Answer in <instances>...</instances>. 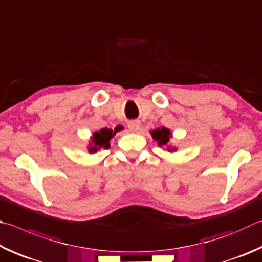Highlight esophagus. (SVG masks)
<instances>
[{
  "label": "esophagus",
  "mask_w": 262,
  "mask_h": 262,
  "mask_svg": "<svg viewBox=\"0 0 262 262\" xmlns=\"http://www.w3.org/2000/svg\"><path fill=\"white\" fill-rule=\"evenodd\" d=\"M127 127L131 132H138L140 128V122L139 121H130L127 123Z\"/></svg>",
  "instance_id": "1"
}]
</instances>
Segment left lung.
I'll return each mask as SVG.
<instances>
[{"instance_id": "1", "label": "left lung", "mask_w": 262, "mask_h": 262, "mask_svg": "<svg viewBox=\"0 0 262 262\" xmlns=\"http://www.w3.org/2000/svg\"><path fill=\"white\" fill-rule=\"evenodd\" d=\"M150 135H152L153 139L157 141L159 147H166L168 152H176V147H171L169 143H170V138H172L171 131L167 127H161L157 128V130L150 131Z\"/></svg>"}]
</instances>
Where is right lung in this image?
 <instances>
[{
	"mask_svg": "<svg viewBox=\"0 0 262 262\" xmlns=\"http://www.w3.org/2000/svg\"><path fill=\"white\" fill-rule=\"evenodd\" d=\"M119 131L118 127H115V130L112 128H101L100 131H96L91 137V141L87 149L89 153L93 154L96 153L99 149H108L110 147V140L114 138V136L116 135V132Z\"/></svg>",
	"mask_w": 262,
	"mask_h": 262,
	"instance_id": "right-lung-1",
	"label": "right lung"
}]
</instances>
